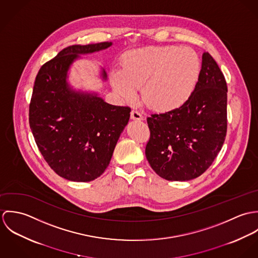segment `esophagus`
I'll return each instance as SVG.
<instances>
[{
  "mask_svg": "<svg viewBox=\"0 0 258 258\" xmlns=\"http://www.w3.org/2000/svg\"><path fill=\"white\" fill-rule=\"evenodd\" d=\"M131 119L141 121V120H143V116L140 112H138L137 110H132L131 111Z\"/></svg>",
  "mask_w": 258,
  "mask_h": 258,
  "instance_id": "34e87169",
  "label": "esophagus"
}]
</instances>
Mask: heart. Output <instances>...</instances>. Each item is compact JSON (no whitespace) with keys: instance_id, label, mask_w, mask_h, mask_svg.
<instances>
[{"instance_id":"obj_1","label":"heart","mask_w":258,"mask_h":258,"mask_svg":"<svg viewBox=\"0 0 258 258\" xmlns=\"http://www.w3.org/2000/svg\"><path fill=\"white\" fill-rule=\"evenodd\" d=\"M122 71L111 73L114 90L126 100H133L141 87L145 104L156 111L180 108L192 94L201 74V61L189 47L149 46L127 52Z\"/></svg>"}]
</instances>
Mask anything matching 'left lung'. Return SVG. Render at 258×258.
<instances>
[{"label":"left lung","mask_w":258,"mask_h":258,"mask_svg":"<svg viewBox=\"0 0 258 258\" xmlns=\"http://www.w3.org/2000/svg\"><path fill=\"white\" fill-rule=\"evenodd\" d=\"M227 86L213 56L203 53L195 90L180 108L147 118L145 154L151 168L168 181L204 174L217 158L227 129Z\"/></svg>","instance_id":"left-lung-1"}]
</instances>
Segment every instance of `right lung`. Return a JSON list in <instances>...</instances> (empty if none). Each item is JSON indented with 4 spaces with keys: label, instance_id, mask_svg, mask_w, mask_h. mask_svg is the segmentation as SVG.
I'll use <instances>...</instances> for the list:
<instances>
[{
    "label": "right lung",
    "instance_id": "obj_1",
    "mask_svg": "<svg viewBox=\"0 0 258 258\" xmlns=\"http://www.w3.org/2000/svg\"><path fill=\"white\" fill-rule=\"evenodd\" d=\"M111 45L105 41L69 46L45 62L36 77L30 126L45 162L70 181L90 182L103 174L130 118V107L111 105L97 94L74 91L67 82L78 54ZM102 77H107L104 71Z\"/></svg>",
    "mask_w": 258,
    "mask_h": 258
}]
</instances>
